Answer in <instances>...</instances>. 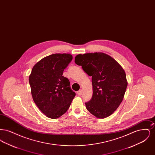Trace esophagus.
I'll return each mask as SVG.
<instances>
[{
	"label": "esophagus",
	"mask_w": 155,
	"mask_h": 155,
	"mask_svg": "<svg viewBox=\"0 0 155 155\" xmlns=\"http://www.w3.org/2000/svg\"><path fill=\"white\" fill-rule=\"evenodd\" d=\"M77 94L78 95H82V90L81 89H80L78 92H77Z\"/></svg>",
	"instance_id": "34e87169"
}]
</instances>
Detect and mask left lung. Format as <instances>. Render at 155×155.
Returning a JSON list of instances; mask_svg holds the SVG:
<instances>
[{
    "mask_svg": "<svg viewBox=\"0 0 155 155\" xmlns=\"http://www.w3.org/2000/svg\"><path fill=\"white\" fill-rule=\"evenodd\" d=\"M75 63L92 77L93 94L86 108L98 118L110 116L121 103L128 82L123 67L102 52L79 54Z\"/></svg>",
    "mask_w": 155,
    "mask_h": 155,
    "instance_id": "obj_1",
    "label": "left lung"
}]
</instances>
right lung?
<instances>
[{"label":"right lung","mask_w":155,"mask_h":155,"mask_svg":"<svg viewBox=\"0 0 155 155\" xmlns=\"http://www.w3.org/2000/svg\"><path fill=\"white\" fill-rule=\"evenodd\" d=\"M72 59L71 54L55 53L41 59L32 69L29 82L33 100L49 118L64 114L75 96L70 81L63 76Z\"/></svg>","instance_id":"right-lung-1"}]
</instances>
